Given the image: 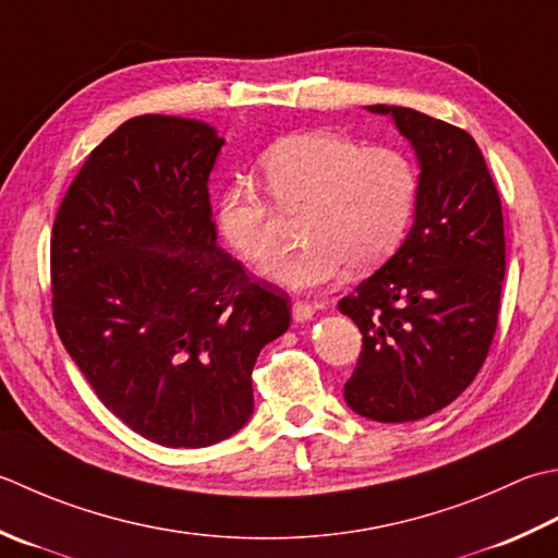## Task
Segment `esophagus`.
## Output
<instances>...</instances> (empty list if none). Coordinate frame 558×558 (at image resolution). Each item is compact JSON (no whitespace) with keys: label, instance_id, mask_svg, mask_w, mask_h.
<instances>
[{"label":"esophagus","instance_id":"obj_1","mask_svg":"<svg viewBox=\"0 0 558 558\" xmlns=\"http://www.w3.org/2000/svg\"><path fill=\"white\" fill-rule=\"evenodd\" d=\"M314 307L312 304H307V302H294L292 304V319L298 322V324H304V322H310L312 316H314Z\"/></svg>","mask_w":558,"mask_h":558}]
</instances>
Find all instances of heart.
<instances>
[{"label": "heart", "mask_w": 558, "mask_h": 558, "mask_svg": "<svg viewBox=\"0 0 558 558\" xmlns=\"http://www.w3.org/2000/svg\"><path fill=\"white\" fill-rule=\"evenodd\" d=\"M260 177L282 213L304 215V244L266 268L290 290L329 286L345 268H379L407 239L418 205V171L407 155L322 130L276 142L260 157ZM217 227L246 264H266L282 242L276 210L251 185L220 195Z\"/></svg>", "instance_id": "1"}]
</instances>
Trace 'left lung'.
<instances>
[{"label":"left lung","instance_id":"left-lung-1","mask_svg":"<svg viewBox=\"0 0 558 558\" xmlns=\"http://www.w3.org/2000/svg\"><path fill=\"white\" fill-rule=\"evenodd\" d=\"M389 116L418 159V205L403 244L338 302L363 333L343 397L357 416L418 421L472 385L494 341L506 276L500 198L464 130L403 106Z\"/></svg>","mask_w":558,"mask_h":558}]
</instances>
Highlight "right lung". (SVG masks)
<instances>
[{
  "label": "right lung",
  "instance_id": "right-lung-1",
  "mask_svg": "<svg viewBox=\"0 0 558 558\" xmlns=\"http://www.w3.org/2000/svg\"><path fill=\"white\" fill-rule=\"evenodd\" d=\"M222 145L203 120L130 118L84 161L52 225L62 345L108 411L167 447L242 430L260 348L290 326L286 294L217 244L207 181Z\"/></svg>",
  "mask_w": 558,
  "mask_h": 558
}]
</instances>
